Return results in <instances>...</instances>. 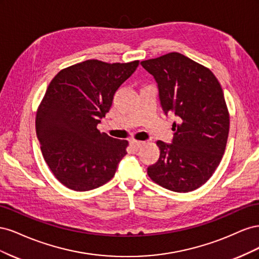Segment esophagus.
<instances>
[{
  "label": "esophagus",
  "instance_id": "esophagus-1",
  "mask_svg": "<svg viewBox=\"0 0 259 259\" xmlns=\"http://www.w3.org/2000/svg\"><path fill=\"white\" fill-rule=\"evenodd\" d=\"M143 144H144L143 142H139V140H134V139H132L131 142H130V145L132 146V148L136 149V150H137V149H138L140 146H142Z\"/></svg>",
  "mask_w": 259,
  "mask_h": 259
}]
</instances>
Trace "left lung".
<instances>
[{"label": "left lung", "instance_id": "8db88e82", "mask_svg": "<svg viewBox=\"0 0 259 259\" xmlns=\"http://www.w3.org/2000/svg\"><path fill=\"white\" fill-rule=\"evenodd\" d=\"M140 65L156 82L164 113H173L171 144L158 140L160 158L148 166L154 183L175 192L205 184L221 163L229 133L224 92L210 70L179 53Z\"/></svg>", "mask_w": 259, "mask_h": 259}]
</instances>
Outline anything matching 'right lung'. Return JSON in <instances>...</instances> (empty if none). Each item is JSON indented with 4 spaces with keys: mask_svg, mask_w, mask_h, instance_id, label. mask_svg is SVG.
Here are the masks:
<instances>
[{
    "mask_svg": "<svg viewBox=\"0 0 259 259\" xmlns=\"http://www.w3.org/2000/svg\"><path fill=\"white\" fill-rule=\"evenodd\" d=\"M138 65L86 60L61 70L50 83L36 112V136L52 173L69 189L103 186L127 153V140L101 134L97 124Z\"/></svg>",
    "mask_w": 259,
    "mask_h": 259,
    "instance_id": "add662e5",
    "label": "right lung"
}]
</instances>
